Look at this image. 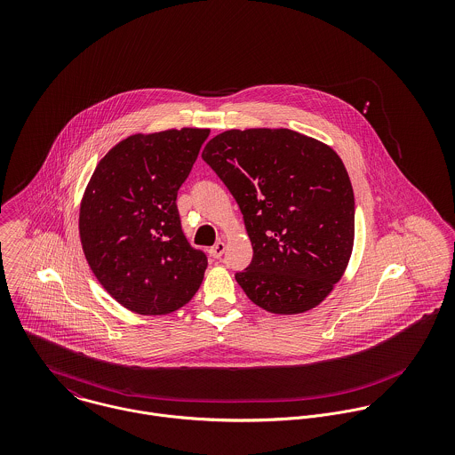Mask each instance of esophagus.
<instances>
[{
	"mask_svg": "<svg viewBox=\"0 0 455 455\" xmlns=\"http://www.w3.org/2000/svg\"><path fill=\"white\" fill-rule=\"evenodd\" d=\"M224 251H226V243H224V242H217V243L210 249V256H212L213 259H220V256L224 254Z\"/></svg>",
	"mask_w": 455,
	"mask_h": 455,
	"instance_id": "1",
	"label": "esophagus"
}]
</instances>
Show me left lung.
I'll return each mask as SVG.
<instances>
[{
    "label": "left lung",
    "instance_id": "left-lung-1",
    "mask_svg": "<svg viewBox=\"0 0 455 455\" xmlns=\"http://www.w3.org/2000/svg\"><path fill=\"white\" fill-rule=\"evenodd\" d=\"M203 161L236 199L254 256L235 275L271 314L317 307L341 278L354 245V191L338 154L291 130H229Z\"/></svg>",
    "mask_w": 455,
    "mask_h": 455
}]
</instances>
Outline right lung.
<instances>
[{"label": "right lung", "instance_id": "obj_1", "mask_svg": "<svg viewBox=\"0 0 455 455\" xmlns=\"http://www.w3.org/2000/svg\"><path fill=\"white\" fill-rule=\"evenodd\" d=\"M210 130L132 134L96 166L80 204L92 273L123 307L164 315L191 301L208 259L188 242L177 208Z\"/></svg>", "mask_w": 455, "mask_h": 455}]
</instances>
